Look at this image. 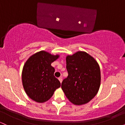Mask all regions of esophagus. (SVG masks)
I'll return each mask as SVG.
<instances>
[{
  "instance_id": "esophagus-1",
  "label": "esophagus",
  "mask_w": 125,
  "mask_h": 125,
  "mask_svg": "<svg viewBox=\"0 0 125 125\" xmlns=\"http://www.w3.org/2000/svg\"><path fill=\"white\" fill-rule=\"evenodd\" d=\"M58 79H59V81H60V82L61 83H62V77H59L58 78Z\"/></svg>"
}]
</instances>
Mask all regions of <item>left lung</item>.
Returning a JSON list of instances; mask_svg holds the SVG:
<instances>
[{"mask_svg": "<svg viewBox=\"0 0 125 125\" xmlns=\"http://www.w3.org/2000/svg\"><path fill=\"white\" fill-rule=\"evenodd\" d=\"M68 76L62 83V89L76 105L88 103L96 95L101 81L100 67L92 56L78 51L66 58Z\"/></svg>", "mask_w": 125, "mask_h": 125, "instance_id": "8db88e82", "label": "left lung"}]
</instances>
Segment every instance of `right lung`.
Instances as JSON below:
<instances>
[{
	"mask_svg": "<svg viewBox=\"0 0 125 125\" xmlns=\"http://www.w3.org/2000/svg\"><path fill=\"white\" fill-rule=\"evenodd\" d=\"M59 58L41 51L29 57L22 70L21 79L23 88L31 99L43 103L51 98L61 83L54 77V68L52 63Z\"/></svg>",
	"mask_w": 125,
	"mask_h": 125,
	"instance_id": "obj_1",
	"label": "right lung"
}]
</instances>
